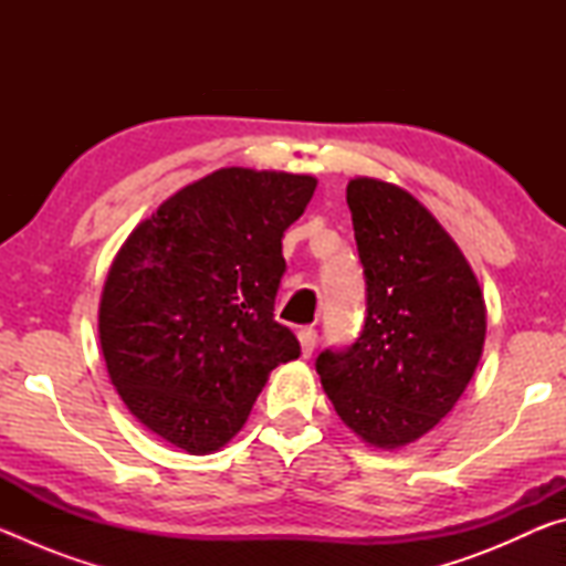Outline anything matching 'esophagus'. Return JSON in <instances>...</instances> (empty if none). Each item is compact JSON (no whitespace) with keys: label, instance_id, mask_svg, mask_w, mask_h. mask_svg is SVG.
<instances>
[{"label":"esophagus","instance_id":"1","mask_svg":"<svg viewBox=\"0 0 566 566\" xmlns=\"http://www.w3.org/2000/svg\"><path fill=\"white\" fill-rule=\"evenodd\" d=\"M296 337H300L302 357H304V359H310V357H312V352H314V347H317V332H314L312 327H304V329H300V334H296Z\"/></svg>","mask_w":566,"mask_h":566}]
</instances>
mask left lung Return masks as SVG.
Here are the masks:
<instances>
[{
	"label": "left lung",
	"mask_w": 566,
	"mask_h": 566,
	"mask_svg": "<svg viewBox=\"0 0 566 566\" xmlns=\"http://www.w3.org/2000/svg\"><path fill=\"white\" fill-rule=\"evenodd\" d=\"M367 276V319L347 352H322L317 375L361 442L401 449L442 421L484 349L486 306L462 249L407 189L347 185Z\"/></svg>",
	"instance_id": "obj_1"
}]
</instances>
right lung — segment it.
<instances>
[{"instance_id":"right-lung-1","label":"right lung","mask_w":566,"mask_h":566,"mask_svg":"<svg viewBox=\"0 0 566 566\" xmlns=\"http://www.w3.org/2000/svg\"><path fill=\"white\" fill-rule=\"evenodd\" d=\"M317 177L224 167L181 187L119 247L99 300L114 389L149 432L212 454L232 442L270 371L300 357L274 319L282 237Z\"/></svg>"}]
</instances>
